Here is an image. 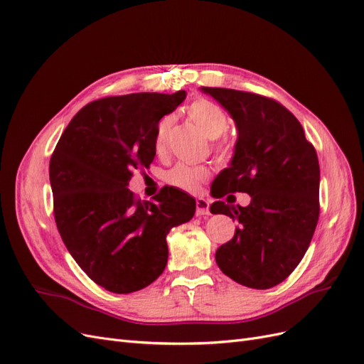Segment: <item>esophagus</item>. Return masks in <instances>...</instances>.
<instances>
[{
  "mask_svg": "<svg viewBox=\"0 0 364 364\" xmlns=\"http://www.w3.org/2000/svg\"><path fill=\"white\" fill-rule=\"evenodd\" d=\"M196 214L197 215L209 214V203H208V200L202 199V197H199V199L196 200Z\"/></svg>",
  "mask_w": 364,
  "mask_h": 364,
  "instance_id": "1",
  "label": "esophagus"
}]
</instances>
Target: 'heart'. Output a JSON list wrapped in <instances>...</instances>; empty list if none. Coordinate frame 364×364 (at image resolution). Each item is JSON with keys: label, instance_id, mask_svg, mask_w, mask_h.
Masks as SVG:
<instances>
[{"label": "heart", "instance_id": "b5f03b06", "mask_svg": "<svg viewBox=\"0 0 364 364\" xmlns=\"http://www.w3.org/2000/svg\"><path fill=\"white\" fill-rule=\"evenodd\" d=\"M186 115L193 121V123L199 127L209 139H215L222 136L229 127V117L222 106L217 103L206 100V98H197L186 106ZM173 126V118L170 115L162 117L155 130V149L156 151H164L167 147V142L170 138V132ZM215 151L220 158L228 159L232 153V146L228 139H222L215 144ZM211 176V171L202 165H186L178 164L167 173V182L176 188H181L185 191H197L200 185L206 182Z\"/></svg>", "mask_w": 364, "mask_h": 364}]
</instances>
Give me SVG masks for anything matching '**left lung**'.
I'll list each match as a JSON object with an SVG mask.
<instances>
[{"instance_id":"obj_1","label":"left lung","mask_w":364,"mask_h":364,"mask_svg":"<svg viewBox=\"0 0 364 364\" xmlns=\"http://www.w3.org/2000/svg\"><path fill=\"white\" fill-rule=\"evenodd\" d=\"M202 91L226 109L238 129L234 158L215 178L214 197L250 194L247 206L217 200L209 208L238 222L215 261L241 285L272 289L297 267L311 243L321 211L317 153L297 118L273 98L226 87Z\"/></svg>"}]
</instances>
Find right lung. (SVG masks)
I'll list each match as a JSON object with an SVG mask.
<instances>
[{"label": "right lung", "mask_w": 364, "mask_h": 364, "mask_svg": "<svg viewBox=\"0 0 364 364\" xmlns=\"http://www.w3.org/2000/svg\"><path fill=\"white\" fill-rule=\"evenodd\" d=\"M186 97L138 92L83 106L50 159L53 213L71 257L95 284L126 294L147 287L167 266L170 229L190 222L196 200L164 186L151 202L127 186L155 159L158 121Z\"/></svg>", "instance_id": "right-lung-1"}]
</instances>
